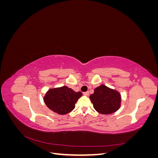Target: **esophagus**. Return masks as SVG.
Listing matches in <instances>:
<instances>
[{
	"label": "esophagus",
	"mask_w": 158,
	"mask_h": 158,
	"mask_svg": "<svg viewBox=\"0 0 158 158\" xmlns=\"http://www.w3.org/2000/svg\"><path fill=\"white\" fill-rule=\"evenodd\" d=\"M83 94H84V95H86V96H88V95H89V92H84V93H83Z\"/></svg>",
	"instance_id": "1"
}]
</instances>
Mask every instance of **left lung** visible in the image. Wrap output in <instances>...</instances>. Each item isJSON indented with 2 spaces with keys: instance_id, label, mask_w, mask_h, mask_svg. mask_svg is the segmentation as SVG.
<instances>
[{
  "instance_id": "left-lung-1",
  "label": "left lung",
  "mask_w": 158,
  "mask_h": 158,
  "mask_svg": "<svg viewBox=\"0 0 158 158\" xmlns=\"http://www.w3.org/2000/svg\"><path fill=\"white\" fill-rule=\"evenodd\" d=\"M89 99L95 111L100 114H109L116 112L121 103V94L117 91L103 84L94 89Z\"/></svg>"
}]
</instances>
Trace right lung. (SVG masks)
Instances as JSON below:
<instances>
[{"label":"right lung","mask_w":158,"mask_h":158,"mask_svg":"<svg viewBox=\"0 0 158 158\" xmlns=\"http://www.w3.org/2000/svg\"><path fill=\"white\" fill-rule=\"evenodd\" d=\"M82 92H75L67 86L49 89L44 98L47 107L59 114H66L75 107V103L82 96Z\"/></svg>","instance_id":"right-lung-1"}]
</instances>
